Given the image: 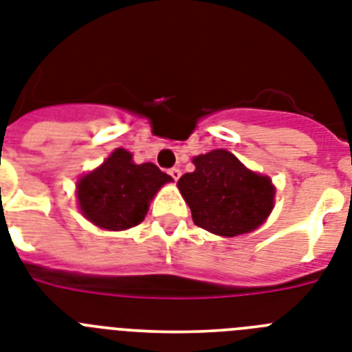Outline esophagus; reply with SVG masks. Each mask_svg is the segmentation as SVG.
I'll use <instances>...</instances> for the list:
<instances>
[{
	"label": "esophagus",
	"instance_id": "34e87169",
	"mask_svg": "<svg viewBox=\"0 0 352 352\" xmlns=\"http://www.w3.org/2000/svg\"><path fill=\"white\" fill-rule=\"evenodd\" d=\"M168 173H170L173 181H179V177H181V170H179V168H171Z\"/></svg>",
	"mask_w": 352,
	"mask_h": 352
}]
</instances>
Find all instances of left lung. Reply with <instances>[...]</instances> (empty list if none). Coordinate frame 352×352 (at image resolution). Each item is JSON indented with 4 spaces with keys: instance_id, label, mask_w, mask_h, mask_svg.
<instances>
[{
    "instance_id": "1",
    "label": "left lung",
    "mask_w": 352,
    "mask_h": 352,
    "mask_svg": "<svg viewBox=\"0 0 352 352\" xmlns=\"http://www.w3.org/2000/svg\"><path fill=\"white\" fill-rule=\"evenodd\" d=\"M195 171L177 186L199 227L212 234H245L258 229L274 209L276 188L270 177L259 175L223 148L193 159Z\"/></svg>"
}]
</instances>
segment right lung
Here are the masks:
<instances>
[{
  "label": "right lung",
  "instance_id": "right-lung-1",
  "mask_svg": "<svg viewBox=\"0 0 352 352\" xmlns=\"http://www.w3.org/2000/svg\"><path fill=\"white\" fill-rule=\"evenodd\" d=\"M166 182L171 177L155 164H135L131 152L116 148L76 182L78 208L94 226L125 231L144 220L150 200Z\"/></svg>",
  "mask_w": 352,
  "mask_h": 352
}]
</instances>
